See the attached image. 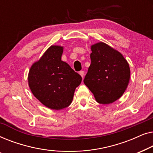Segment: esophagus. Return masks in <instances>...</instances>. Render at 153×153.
<instances>
[{"instance_id":"34e87169","label":"esophagus","mask_w":153,"mask_h":153,"mask_svg":"<svg viewBox=\"0 0 153 153\" xmlns=\"http://www.w3.org/2000/svg\"><path fill=\"white\" fill-rule=\"evenodd\" d=\"M79 74L82 76V78H83L84 76H85V72H84L83 71H80L79 72Z\"/></svg>"}]
</instances>
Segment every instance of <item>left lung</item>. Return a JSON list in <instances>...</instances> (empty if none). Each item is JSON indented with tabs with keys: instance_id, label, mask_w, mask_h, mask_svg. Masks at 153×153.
<instances>
[{
	"instance_id": "obj_1",
	"label": "left lung",
	"mask_w": 153,
	"mask_h": 153,
	"mask_svg": "<svg viewBox=\"0 0 153 153\" xmlns=\"http://www.w3.org/2000/svg\"><path fill=\"white\" fill-rule=\"evenodd\" d=\"M91 62L84 83L98 103L110 104L126 91L130 80V66L123 56L105 43L91 46Z\"/></svg>"
}]
</instances>
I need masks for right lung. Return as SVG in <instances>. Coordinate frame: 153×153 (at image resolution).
I'll list each match as a JSON object with an SVG mask.
<instances>
[{"instance_id":"right-lung-1","label":"right lung","mask_w":153,"mask_h":153,"mask_svg":"<svg viewBox=\"0 0 153 153\" xmlns=\"http://www.w3.org/2000/svg\"><path fill=\"white\" fill-rule=\"evenodd\" d=\"M62 47L51 46L32 66L28 75L33 95L45 106L56 110L69 106L82 82L80 75L62 61Z\"/></svg>"}]
</instances>
